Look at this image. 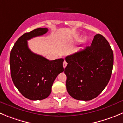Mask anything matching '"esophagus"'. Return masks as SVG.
Wrapping results in <instances>:
<instances>
[{
    "instance_id": "obj_1",
    "label": "esophagus",
    "mask_w": 123,
    "mask_h": 123,
    "mask_svg": "<svg viewBox=\"0 0 123 123\" xmlns=\"http://www.w3.org/2000/svg\"><path fill=\"white\" fill-rule=\"evenodd\" d=\"M66 65H67V63L66 62V61H64V62H63V68H66Z\"/></svg>"
}]
</instances>
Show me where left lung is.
<instances>
[{"instance_id":"left-lung-1","label":"left lung","mask_w":123,"mask_h":123,"mask_svg":"<svg viewBox=\"0 0 123 123\" xmlns=\"http://www.w3.org/2000/svg\"><path fill=\"white\" fill-rule=\"evenodd\" d=\"M66 89L74 99L89 101L101 93L109 81L113 65V51L98 34L90 46L65 58Z\"/></svg>"}]
</instances>
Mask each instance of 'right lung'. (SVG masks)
Masks as SVG:
<instances>
[{"mask_svg": "<svg viewBox=\"0 0 123 123\" xmlns=\"http://www.w3.org/2000/svg\"><path fill=\"white\" fill-rule=\"evenodd\" d=\"M48 31L46 28H39L25 33L16 41L10 53L12 81L22 95L34 101L46 98L56 77L64 71L63 58L49 60L32 52L28 46L27 40Z\"/></svg>", "mask_w": 123, "mask_h": 123, "instance_id": "add662e5", "label": "right lung"}]
</instances>
